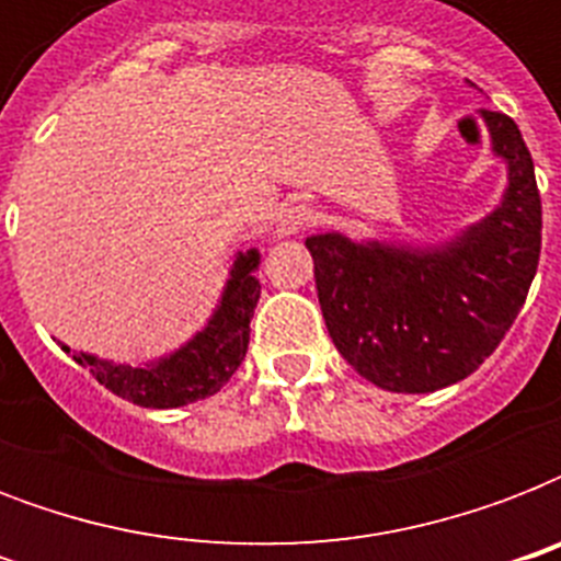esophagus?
<instances>
[{"instance_id": "34e87169", "label": "esophagus", "mask_w": 561, "mask_h": 561, "mask_svg": "<svg viewBox=\"0 0 561 561\" xmlns=\"http://www.w3.org/2000/svg\"><path fill=\"white\" fill-rule=\"evenodd\" d=\"M317 224V209L308 206V203H290L288 209L279 215V224H276V232L279 236H297V232H306Z\"/></svg>"}]
</instances>
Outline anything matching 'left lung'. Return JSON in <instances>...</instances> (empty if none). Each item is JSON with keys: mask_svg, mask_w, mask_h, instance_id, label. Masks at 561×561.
Segmentation results:
<instances>
[{"mask_svg": "<svg viewBox=\"0 0 561 561\" xmlns=\"http://www.w3.org/2000/svg\"><path fill=\"white\" fill-rule=\"evenodd\" d=\"M510 165L504 203L443 250L306 238L325 329L346 364L375 387L434 392L462 381L504 341L541 255L533 157L506 113H486Z\"/></svg>", "mask_w": 561, "mask_h": 561, "instance_id": "left-lung-1", "label": "left lung"}]
</instances>
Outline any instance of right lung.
Segmentation results:
<instances>
[{
    "label": "right lung",
    "mask_w": 561,
    "mask_h": 561,
    "mask_svg": "<svg viewBox=\"0 0 561 561\" xmlns=\"http://www.w3.org/2000/svg\"><path fill=\"white\" fill-rule=\"evenodd\" d=\"M259 253H238L232 264V279L227 282L218 311L192 343L169 355V358L148 364V367H125L113 360H99L95 355H72L75 364L90 369L99 383H104L118 399H127L139 408H183L192 401L224 387L232 378L247 355L250 343V320L253 308L262 297V285L253 276ZM66 350V346H64ZM69 352V350H66Z\"/></svg>",
    "instance_id": "obj_1"
}]
</instances>
